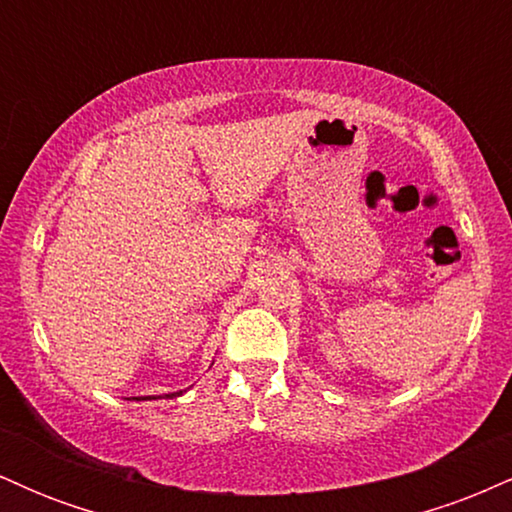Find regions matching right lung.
<instances>
[{
  "mask_svg": "<svg viewBox=\"0 0 512 512\" xmlns=\"http://www.w3.org/2000/svg\"><path fill=\"white\" fill-rule=\"evenodd\" d=\"M178 395H182V392H173V395H166V397L173 399V397H178ZM134 399H137V397H134Z\"/></svg>",
  "mask_w": 512,
  "mask_h": 512,
  "instance_id": "obj_1",
  "label": "right lung"
}]
</instances>
